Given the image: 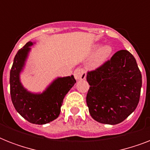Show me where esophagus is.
I'll use <instances>...</instances> for the list:
<instances>
[{"label": "esophagus", "instance_id": "obj_1", "mask_svg": "<svg viewBox=\"0 0 150 150\" xmlns=\"http://www.w3.org/2000/svg\"><path fill=\"white\" fill-rule=\"evenodd\" d=\"M74 76H75V79H84L86 77V71L85 70L84 68H76L74 71Z\"/></svg>", "mask_w": 150, "mask_h": 150}]
</instances>
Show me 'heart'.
I'll use <instances>...</instances> for the list:
<instances>
[{
	"label": "heart",
	"instance_id": "1",
	"mask_svg": "<svg viewBox=\"0 0 150 150\" xmlns=\"http://www.w3.org/2000/svg\"><path fill=\"white\" fill-rule=\"evenodd\" d=\"M112 52V48L109 45H104L101 47L95 54L93 59V65L99 66L104 62Z\"/></svg>",
	"mask_w": 150,
	"mask_h": 150
}]
</instances>
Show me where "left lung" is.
<instances>
[{"label":"left lung","mask_w":150,"mask_h":150,"mask_svg":"<svg viewBox=\"0 0 150 150\" xmlns=\"http://www.w3.org/2000/svg\"><path fill=\"white\" fill-rule=\"evenodd\" d=\"M86 103L94 120L107 125L125 121L137 107L142 74L130 52L121 50L87 73Z\"/></svg>","instance_id":"obj_1"}]
</instances>
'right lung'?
<instances>
[{
  "label": "right lung",
  "mask_w": 150,
  "mask_h": 150,
  "mask_svg": "<svg viewBox=\"0 0 150 150\" xmlns=\"http://www.w3.org/2000/svg\"><path fill=\"white\" fill-rule=\"evenodd\" d=\"M32 45L31 42L27 43L14 58L10 71L11 98L15 110L25 120L32 124L44 125L59 116L64 98L76 80L73 75L58 78L41 94L31 93L25 89L20 82L19 73Z\"/></svg>",
  "instance_id": "add662e5"
}]
</instances>
